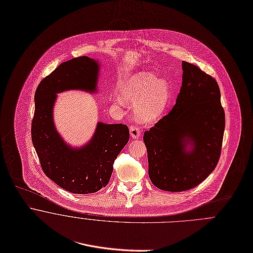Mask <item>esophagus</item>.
<instances>
[{
    "label": "esophagus",
    "mask_w": 253,
    "mask_h": 253,
    "mask_svg": "<svg viewBox=\"0 0 253 253\" xmlns=\"http://www.w3.org/2000/svg\"><path fill=\"white\" fill-rule=\"evenodd\" d=\"M130 134L133 139H139L141 136V129L137 125H132L130 127Z\"/></svg>",
    "instance_id": "1"
}]
</instances>
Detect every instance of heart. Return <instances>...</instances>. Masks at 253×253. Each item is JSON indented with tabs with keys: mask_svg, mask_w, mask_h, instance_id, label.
Here are the masks:
<instances>
[{
	"mask_svg": "<svg viewBox=\"0 0 253 253\" xmlns=\"http://www.w3.org/2000/svg\"><path fill=\"white\" fill-rule=\"evenodd\" d=\"M170 94L168 82L149 72L135 74L121 90L124 101L137 105L136 114L142 121L158 118L167 105Z\"/></svg>",
	"mask_w": 253,
	"mask_h": 253,
	"instance_id": "1",
	"label": "heart"
}]
</instances>
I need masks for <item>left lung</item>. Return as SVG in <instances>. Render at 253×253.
Masks as SVG:
<instances>
[{
	"mask_svg": "<svg viewBox=\"0 0 253 253\" xmlns=\"http://www.w3.org/2000/svg\"><path fill=\"white\" fill-rule=\"evenodd\" d=\"M183 82L176 103L144 134L152 184L167 192L191 190L215 169L225 130V112L216 80L182 62ZM192 143L193 148L185 151Z\"/></svg>",
	"mask_w": 253,
	"mask_h": 253,
	"instance_id": "8db88e82",
	"label": "left lung"
}]
</instances>
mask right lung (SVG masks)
I'll use <instances>...</instances> for the list:
<instances>
[{
  "instance_id": "right-lung-1",
  "label": "right lung",
  "mask_w": 253,
  "mask_h": 253,
  "mask_svg": "<svg viewBox=\"0 0 253 253\" xmlns=\"http://www.w3.org/2000/svg\"><path fill=\"white\" fill-rule=\"evenodd\" d=\"M99 64L88 56L74 57L59 64L39 84L31 125L32 143L48 178L67 192L92 194L104 188L113 163L129 141L125 124L99 122L92 140L81 149L65 144L54 128L52 106L57 93L78 89L96 91Z\"/></svg>"
}]
</instances>
